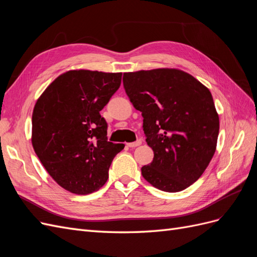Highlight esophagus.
Returning a JSON list of instances; mask_svg holds the SVG:
<instances>
[{"mask_svg": "<svg viewBox=\"0 0 257 257\" xmlns=\"http://www.w3.org/2000/svg\"><path fill=\"white\" fill-rule=\"evenodd\" d=\"M141 145H142V141H141V139H138V141H136V142H134V143L127 144V146H128L130 148H135V147H138V146H141Z\"/></svg>", "mask_w": 257, "mask_h": 257, "instance_id": "esophagus-1", "label": "esophagus"}]
</instances>
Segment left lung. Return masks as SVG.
<instances>
[{
	"label": "left lung",
	"instance_id": "1",
	"mask_svg": "<svg viewBox=\"0 0 257 257\" xmlns=\"http://www.w3.org/2000/svg\"><path fill=\"white\" fill-rule=\"evenodd\" d=\"M131 103L142 111L154 158L142 175L154 188L175 193L204 174L215 152L220 121L209 89L188 73L158 68L123 74Z\"/></svg>",
	"mask_w": 257,
	"mask_h": 257
}]
</instances>
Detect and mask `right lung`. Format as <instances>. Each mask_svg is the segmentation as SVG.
<instances>
[{
  "label": "right lung",
  "mask_w": 257,
  "mask_h": 257,
  "mask_svg": "<svg viewBox=\"0 0 257 257\" xmlns=\"http://www.w3.org/2000/svg\"><path fill=\"white\" fill-rule=\"evenodd\" d=\"M122 73L68 71L37 99L32 114L36 155L62 188L78 195L99 190L123 144L107 141L99 111L120 88Z\"/></svg>",
  "instance_id": "obj_1"
}]
</instances>
